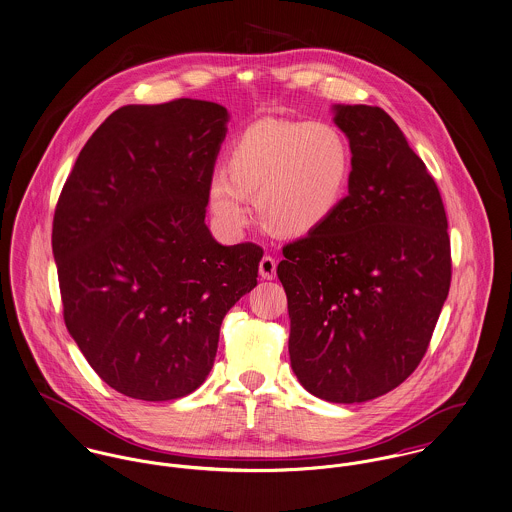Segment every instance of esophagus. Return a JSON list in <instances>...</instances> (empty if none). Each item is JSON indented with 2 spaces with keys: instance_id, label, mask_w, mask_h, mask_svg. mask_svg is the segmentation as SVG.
<instances>
[{
  "instance_id": "34e87169",
  "label": "esophagus",
  "mask_w": 512,
  "mask_h": 512,
  "mask_svg": "<svg viewBox=\"0 0 512 512\" xmlns=\"http://www.w3.org/2000/svg\"><path fill=\"white\" fill-rule=\"evenodd\" d=\"M259 275H261L263 279H267V281L275 279V275H277V261H275L271 255H265V257L261 259V263H259Z\"/></svg>"
}]
</instances>
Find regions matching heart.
Instances as JSON below:
<instances>
[{"mask_svg":"<svg viewBox=\"0 0 512 512\" xmlns=\"http://www.w3.org/2000/svg\"><path fill=\"white\" fill-rule=\"evenodd\" d=\"M351 174V151L324 121L261 119L233 141L226 172L212 174L206 204L226 231L247 224L255 200L263 228L300 237L322 228L340 208Z\"/></svg>","mask_w":512,"mask_h":512,"instance_id":"obj_1","label":"heart"}]
</instances>
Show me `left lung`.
I'll return each instance as SVG.
<instances>
[{
    "instance_id": "obj_1",
    "label": "left lung",
    "mask_w": 512,
    "mask_h": 512,
    "mask_svg": "<svg viewBox=\"0 0 512 512\" xmlns=\"http://www.w3.org/2000/svg\"><path fill=\"white\" fill-rule=\"evenodd\" d=\"M349 139V194L316 231L283 247L288 353L314 397L365 402L422 361L452 283L440 190L393 117L334 106Z\"/></svg>"
}]
</instances>
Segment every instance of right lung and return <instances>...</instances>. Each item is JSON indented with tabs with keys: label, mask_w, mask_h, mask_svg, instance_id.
I'll list each match as a JSON object with an SVG mask.
<instances>
[{
	"label": "right lung",
	"mask_w": 512,
	"mask_h": 512,
	"mask_svg": "<svg viewBox=\"0 0 512 512\" xmlns=\"http://www.w3.org/2000/svg\"><path fill=\"white\" fill-rule=\"evenodd\" d=\"M226 123L228 110L204 100L123 106L88 139L58 196L64 324L125 397L196 391L224 316L257 284L263 249L220 245L204 224Z\"/></svg>",
	"instance_id": "add662e5"
}]
</instances>
